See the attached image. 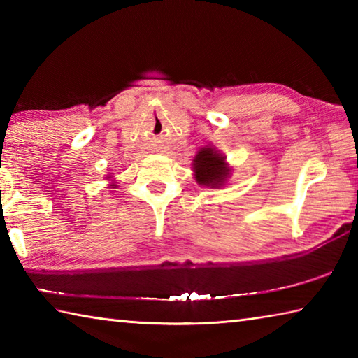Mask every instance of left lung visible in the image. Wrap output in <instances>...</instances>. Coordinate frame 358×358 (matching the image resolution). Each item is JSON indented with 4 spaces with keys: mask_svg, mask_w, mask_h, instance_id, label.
Masks as SVG:
<instances>
[{
    "mask_svg": "<svg viewBox=\"0 0 358 358\" xmlns=\"http://www.w3.org/2000/svg\"><path fill=\"white\" fill-rule=\"evenodd\" d=\"M192 169L197 183L208 187H221L230 175L226 157L211 147L199 150V153L194 157Z\"/></svg>",
    "mask_w": 358,
    "mask_h": 358,
    "instance_id": "left-lung-1",
    "label": "left lung"
}]
</instances>
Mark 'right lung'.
<instances>
[{
  "label": "right lung",
  "mask_w": 358,
  "mask_h": 358,
  "mask_svg": "<svg viewBox=\"0 0 358 358\" xmlns=\"http://www.w3.org/2000/svg\"><path fill=\"white\" fill-rule=\"evenodd\" d=\"M108 178H110V177H108ZM110 186H115V185H110Z\"/></svg>",
  "instance_id": "right-lung-1"
}]
</instances>
